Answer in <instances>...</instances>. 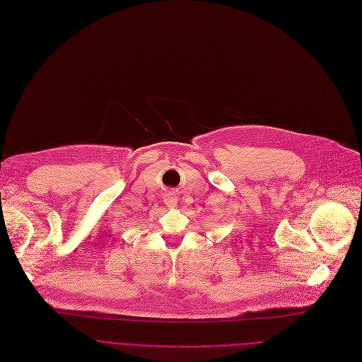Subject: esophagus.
I'll return each mask as SVG.
<instances>
[{
	"label": "esophagus",
	"instance_id": "obj_1",
	"mask_svg": "<svg viewBox=\"0 0 362 362\" xmlns=\"http://www.w3.org/2000/svg\"><path fill=\"white\" fill-rule=\"evenodd\" d=\"M164 202H166V205H168V206L175 208V206L177 205V196H176V194H173V193H169V194L166 196V199H164Z\"/></svg>",
	"mask_w": 362,
	"mask_h": 362
}]
</instances>
